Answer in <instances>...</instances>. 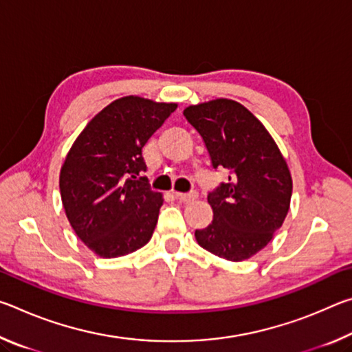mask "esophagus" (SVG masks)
<instances>
[{
    "label": "esophagus",
    "instance_id": "obj_1",
    "mask_svg": "<svg viewBox=\"0 0 352 352\" xmlns=\"http://www.w3.org/2000/svg\"><path fill=\"white\" fill-rule=\"evenodd\" d=\"M175 199H178L180 201H183V204H189V201H194L195 199L199 197L197 192H188V194H183V192H174Z\"/></svg>",
    "mask_w": 352,
    "mask_h": 352
}]
</instances>
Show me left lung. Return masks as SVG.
<instances>
[{
	"label": "left lung",
	"mask_w": 352,
	"mask_h": 352,
	"mask_svg": "<svg viewBox=\"0 0 352 352\" xmlns=\"http://www.w3.org/2000/svg\"><path fill=\"white\" fill-rule=\"evenodd\" d=\"M200 133L214 169H230L228 183L208 194L212 222L195 230L201 248L226 261H245L281 228L290 208L292 175L262 122L233 99H212L183 110Z\"/></svg>",
	"instance_id": "left-lung-1"
}]
</instances>
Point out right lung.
<instances>
[{"instance_id": "right-lung-1", "label": "right lung", "mask_w": 352, "mask_h": 352, "mask_svg": "<svg viewBox=\"0 0 352 352\" xmlns=\"http://www.w3.org/2000/svg\"><path fill=\"white\" fill-rule=\"evenodd\" d=\"M177 109L140 96L113 100L71 146L60 197L77 237L100 258L133 253L151 241L163 194L147 184L142 147Z\"/></svg>"}]
</instances>
